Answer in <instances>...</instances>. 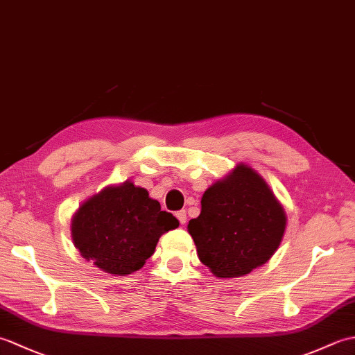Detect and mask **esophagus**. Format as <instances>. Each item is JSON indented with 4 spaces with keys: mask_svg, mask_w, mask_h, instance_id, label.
<instances>
[{
    "mask_svg": "<svg viewBox=\"0 0 355 355\" xmlns=\"http://www.w3.org/2000/svg\"><path fill=\"white\" fill-rule=\"evenodd\" d=\"M175 216H177V220L180 221V224H184V223H186V220H187V216H186V212H184V210H178V212L175 214Z\"/></svg>",
    "mask_w": 355,
    "mask_h": 355,
    "instance_id": "obj_1",
    "label": "esophagus"
}]
</instances>
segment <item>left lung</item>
Segmentation results:
<instances>
[{
    "instance_id": "1",
    "label": "left lung",
    "mask_w": 355,
    "mask_h": 355,
    "mask_svg": "<svg viewBox=\"0 0 355 355\" xmlns=\"http://www.w3.org/2000/svg\"><path fill=\"white\" fill-rule=\"evenodd\" d=\"M285 225V210L266 180L241 163L205 192L201 214L187 230L216 277H238L275 254Z\"/></svg>"
}]
</instances>
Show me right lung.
Returning <instances> with one entry per match:
<instances>
[{
    "instance_id": "1",
    "label": "right lung",
    "mask_w": 355,
    "mask_h": 355,
    "mask_svg": "<svg viewBox=\"0 0 355 355\" xmlns=\"http://www.w3.org/2000/svg\"><path fill=\"white\" fill-rule=\"evenodd\" d=\"M178 220L149 198L145 187L128 182L93 195L74 214L73 244L87 261L111 275H131L155 252L163 233Z\"/></svg>"
}]
</instances>
